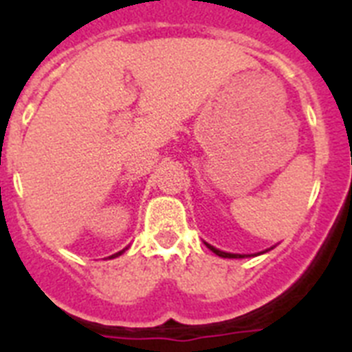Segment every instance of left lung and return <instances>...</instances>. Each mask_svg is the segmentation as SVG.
<instances>
[{"instance_id":"obj_1","label":"left lung","mask_w":352,"mask_h":352,"mask_svg":"<svg viewBox=\"0 0 352 352\" xmlns=\"http://www.w3.org/2000/svg\"><path fill=\"white\" fill-rule=\"evenodd\" d=\"M206 245H208V243H206ZM208 248H210V250H213L214 254H217V256H220V257H227V259H239V257H243V256H239V254H227V252L219 250V248L211 247V245H208Z\"/></svg>"}]
</instances>
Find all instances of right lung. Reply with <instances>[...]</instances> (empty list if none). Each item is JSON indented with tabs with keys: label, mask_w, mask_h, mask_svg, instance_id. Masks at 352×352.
<instances>
[{
	"label": "right lung",
	"mask_w": 352,
	"mask_h": 352,
	"mask_svg": "<svg viewBox=\"0 0 352 352\" xmlns=\"http://www.w3.org/2000/svg\"><path fill=\"white\" fill-rule=\"evenodd\" d=\"M120 254H121V252H120ZM120 254H116V256H120ZM116 256H111V257H116Z\"/></svg>",
	"instance_id": "obj_1"
}]
</instances>
